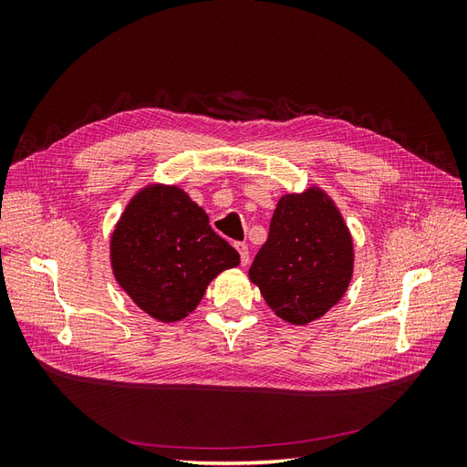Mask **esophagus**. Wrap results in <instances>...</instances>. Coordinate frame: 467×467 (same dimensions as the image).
Listing matches in <instances>:
<instances>
[{"label": "esophagus", "mask_w": 467, "mask_h": 467, "mask_svg": "<svg viewBox=\"0 0 467 467\" xmlns=\"http://www.w3.org/2000/svg\"><path fill=\"white\" fill-rule=\"evenodd\" d=\"M235 249L239 253V257H242V265L247 266L249 265V247L245 244H235Z\"/></svg>", "instance_id": "obj_1"}]
</instances>
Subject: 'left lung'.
I'll return each mask as SVG.
<instances>
[{"mask_svg": "<svg viewBox=\"0 0 467 467\" xmlns=\"http://www.w3.org/2000/svg\"><path fill=\"white\" fill-rule=\"evenodd\" d=\"M355 242L321 187L282 194L249 280L288 325H307L335 307L352 280Z\"/></svg>", "mask_w": 467, "mask_h": 467, "instance_id": "1", "label": "left lung"}]
</instances>
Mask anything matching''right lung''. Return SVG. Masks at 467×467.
Listing matches in <instances>:
<instances>
[{
	"instance_id": "right-lung-1",
	"label": "right lung",
	"mask_w": 467,
	"mask_h": 467,
	"mask_svg": "<svg viewBox=\"0 0 467 467\" xmlns=\"http://www.w3.org/2000/svg\"><path fill=\"white\" fill-rule=\"evenodd\" d=\"M109 259L119 286L144 314L175 323L194 312L212 280L239 265V253L181 187L148 182L110 232Z\"/></svg>"
}]
</instances>
